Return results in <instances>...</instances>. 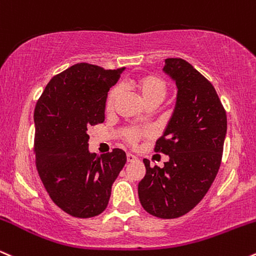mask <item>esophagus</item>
Listing matches in <instances>:
<instances>
[{
  "instance_id": "34e87169",
  "label": "esophagus",
  "mask_w": 256,
  "mask_h": 256,
  "mask_svg": "<svg viewBox=\"0 0 256 256\" xmlns=\"http://www.w3.org/2000/svg\"><path fill=\"white\" fill-rule=\"evenodd\" d=\"M138 160V158L135 157L134 154H130V153H127V162L128 163H132V162Z\"/></svg>"
}]
</instances>
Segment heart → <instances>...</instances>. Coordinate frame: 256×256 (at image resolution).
Instances as JSON below:
<instances>
[{"mask_svg": "<svg viewBox=\"0 0 256 256\" xmlns=\"http://www.w3.org/2000/svg\"><path fill=\"white\" fill-rule=\"evenodd\" d=\"M132 86L136 90L146 105L151 103H157L159 105L168 94V82L163 76L154 73L138 75L132 80ZM117 96H118V90H111L109 94H108L106 100H105V110H112ZM148 134L150 132L147 129L136 127H126L122 132L123 139L132 146H136L138 142L142 138L148 136Z\"/></svg>", "mask_w": 256, "mask_h": 256, "instance_id": "b5f03b06", "label": "heart"}]
</instances>
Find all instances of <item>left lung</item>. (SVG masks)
Returning <instances> with one entry per match:
<instances>
[{
	"label": "left lung",
	"mask_w": 256,
	"mask_h": 256,
	"mask_svg": "<svg viewBox=\"0 0 256 256\" xmlns=\"http://www.w3.org/2000/svg\"><path fill=\"white\" fill-rule=\"evenodd\" d=\"M164 70L176 81V108L154 152L169 156L164 168L150 166L139 182V199L150 214L184 216L211 188L223 157L228 118L214 87L183 58H166Z\"/></svg>",
	"instance_id": "obj_1"
}]
</instances>
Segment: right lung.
Masks as SVG:
<instances>
[{"label": "right lung", "instance_id": "right-lung-1", "mask_svg": "<svg viewBox=\"0 0 256 256\" xmlns=\"http://www.w3.org/2000/svg\"><path fill=\"white\" fill-rule=\"evenodd\" d=\"M124 69L76 63L55 75L36 104V168L51 200L73 217H96L106 208L127 162L120 148L102 157L90 153L87 134L104 122L108 92Z\"/></svg>", "mask_w": 256, "mask_h": 256}]
</instances>
